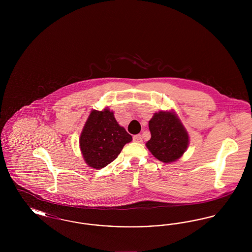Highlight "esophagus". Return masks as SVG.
I'll use <instances>...</instances> for the list:
<instances>
[{
    "instance_id": "34e87169",
    "label": "esophagus",
    "mask_w": 252,
    "mask_h": 252,
    "mask_svg": "<svg viewBox=\"0 0 252 252\" xmlns=\"http://www.w3.org/2000/svg\"><path fill=\"white\" fill-rule=\"evenodd\" d=\"M133 141H134L135 143H142V142H143L142 135H140V134L134 135V136H133Z\"/></svg>"
}]
</instances>
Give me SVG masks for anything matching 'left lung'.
Here are the masks:
<instances>
[{
  "label": "left lung",
  "instance_id": "obj_1",
  "mask_svg": "<svg viewBox=\"0 0 252 252\" xmlns=\"http://www.w3.org/2000/svg\"><path fill=\"white\" fill-rule=\"evenodd\" d=\"M148 126L151 139L145 145L158 160L174 162L187 150L189 134L174 110L154 113Z\"/></svg>",
  "mask_w": 252,
  "mask_h": 252
}]
</instances>
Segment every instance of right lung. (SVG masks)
<instances>
[{"label": "right lung", "instance_id": "right-lung-1", "mask_svg": "<svg viewBox=\"0 0 252 252\" xmlns=\"http://www.w3.org/2000/svg\"><path fill=\"white\" fill-rule=\"evenodd\" d=\"M132 136L121 126L109 108L92 110L79 138V147L90 167L102 169L120 154Z\"/></svg>", "mask_w": 252, "mask_h": 252}]
</instances>
